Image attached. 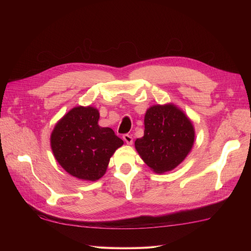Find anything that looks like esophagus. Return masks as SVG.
Segmentation results:
<instances>
[{
  "mask_svg": "<svg viewBox=\"0 0 251 251\" xmlns=\"http://www.w3.org/2000/svg\"><path fill=\"white\" fill-rule=\"evenodd\" d=\"M123 138H124V140H125L127 144H132V142H133V138H132V136H131V135L125 134V135L123 136Z\"/></svg>",
  "mask_w": 251,
  "mask_h": 251,
  "instance_id": "1",
  "label": "esophagus"
}]
</instances>
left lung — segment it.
Instances as JSON below:
<instances>
[{
	"label": "left lung",
	"instance_id": "left-lung-1",
	"mask_svg": "<svg viewBox=\"0 0 251 251\" xmlns=\"http://www.w3.org/2000/svg\"><path fill=\"white\" fill-rule=\"evenodd\" d=\"M195 139L194 126L174 104L153 105L144 116V135L135 141L142 160L156 173L174 170L184 160Z\"/></svg>",
	"mask_w": 251,
	"mask_h": 251
}]
</instances>
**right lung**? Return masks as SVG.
I'll return each mask as SVG.
<instances>
[{"label":"right lung","instance_id":"obj_1","mask_svg":"<svg viewBox=\"0 0 251 251\" xmlns=\"http://www.w3.org/2000/svg\"><path fill=\"white\" fill-rule=\"evenodd\" d=\"M100 113L92 107L68 112L51 134V148L57 162L72 176L95 181L101 178L111 156L124 144L110 127L98 126Z\"/></svg>","mask_w":251,"mask_h":251}]
</instances>
